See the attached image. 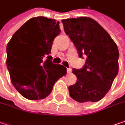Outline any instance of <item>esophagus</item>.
Segmentation results:
<instances>
[{
  "instance_id": "34e87169",
  "label": "esophagus",
  "mask_w": 125,
  "mask_h": 125,
  "mask_svg": "<svg viewBox=\"0 0 125 125\" xmlns=\"http://www.w3.org/2000/svg\"><path fill=\"white\" fill-rule=\"evenodd\" d=\"M67 73H68V74H70L72 73V68H67Z\"/></svg>"
}]
</instances>
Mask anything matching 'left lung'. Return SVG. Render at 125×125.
<instances>
[{
    "label": "left lung",
    "mask_w": 125,
    "mask_h": 125,
    "mask_svg": "<svg viewBox=\"0 0 125 125\" xmlns=\"http://www.w3.org/2000/svg\"><path fill=\"white\" fill-rule=\"evenodd\" d=\"M62 22L80 57L87 56L84 68L73 71L77 81L68 87L70 96L78 102L99 101L109 91L118 75V46L105 30L91 18H72Z\"/></svg>",
    "instance_id": "8db88e82"
}]
</instances>
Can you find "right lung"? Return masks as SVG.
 <instances>
[{
  "label": "right lung",
  "mask_w": 125,
  "mask_h": 125,
  "mask_svg": "<svg viewBox=\"0 0 125 125\" xmlns=\"http://www.w3.org/2000/svg\"><path fill=\"white\" fill-rule=\"evenodd\" d=\"M59 22L44 16L32 18L16 32L7 45V67L15 88L26 99L48 96L66 68L52 63L49 56ZM45 57L47 59H45Z\"/></svg>",
  "instance_id": "right-lung-1"
}]
</instances>
